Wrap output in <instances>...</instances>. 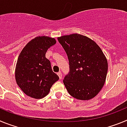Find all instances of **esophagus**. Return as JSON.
Segmentation results:
<instances>
[{"mask_svg": "<svg viewBox=\"0 0 127 127\" xmlns=\"http://www.w3.org/2000/svg\"><path fill=\"white\" fill-rule=\"evenodd\" d=\"M57 74H58V77H59V78H60V79H61L62 77V75L61 72H58V73H57Z\"/></svg>", "mask_w": 127, "mask_h": 127, "instance_id": "obj_1", "label": "esophagus"}]
</instances>
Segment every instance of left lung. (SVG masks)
I'll list each match as a JSON object with an SVG mask.
<instances>
[{
	"instance_id": "left-lung-1",
	"label": "left lung",
	"mask_w": 127,
	"mask_h": 127,
	"mask_svg": "<svg viewBox=\"0 0 127 127\" xmlns=\"http://www.w3.org/2000/svg\"><path fill=\"white\" fill-rule=\"evenodd\" d=\"M68 57L69 74L63 80L69 94L76 99L95 97L105 82L108 64L97 44L88 37L72 33L58 37Z\"/></svg>"
}]
</instances>
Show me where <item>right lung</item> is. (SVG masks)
Wrapping results in <instances>:
<instances>
[{"label":"right lung","mask_w":127,"mask_h":127,"mask_svg":"<svg viewBox=\"0 0 127 127\" xmlns=\"http://www.w3.org/2000/svg\"><path fill=\"white\" fill-rule=\"evenodd\" d=\"M57 41L48 36H38L23 48L15 69L16 83L23 92L32 98L46 97L59 77L53 72L46 53Z\"/></svg>","instance_id":"add662e5"}]
</instances>
